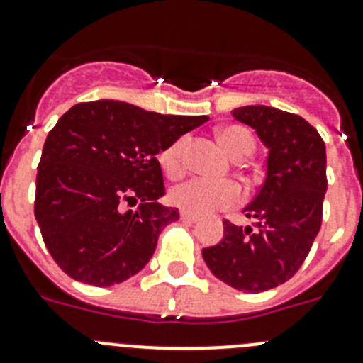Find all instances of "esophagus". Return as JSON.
Segmentation results:
<instances>
[{"label":"esophagus","instance_id":"1","mask_svg":"<svg viewBox=\"0 0 363 363\" xmlns=\"http://www.w3.org/2000/svg\"><path fill=\"white\" fill-rule=\"evenodd\" d=\"M179 216H182V220L184 221H189V223H194V221L200 220V216H198V214L187 213V211H182V214H179Z\"/></svg>","mask_w":363,"mask_h":363}]
</instances>
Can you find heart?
Returning a JSON list of instances; mask_svg holds the SVG:
<instances>
[{
  "label": "heart",
  "mask_w": 363,
  "mask_h": 363,
  "mask_svg": "<svg viewBox=\"0 0 363 363\" xmlns=\"http://www.w3.org/2000/svg\"><path fill=\"white\" fill-rule=\"evenodd\" d=\"M218 140L221 147L233 156L234 160H242L255 150V138L245 127L240 125H227L218 130ZM185 138H179L174 143L160 152V163L167 176L176 178L184 171ZM172 203L179 209L194 214L213 213L218 209H230L243 200V191L236 182H213L205 178H191L184 184L172 187L169 194Z\"/></svg>",
  "instance_id": "heart-1"
}]
</instances>
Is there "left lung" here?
<instances>
[{"label": "left lung", "mask_w": 363, "mask_h": 363, "mask_svg": "<svg viewBox=\"0 0 363 363\" xmlns=\"http://www.w3.org/2000/svg\"><path fill=\"white\" fill-rule=\"evenodd\" d=\"M233 116L256 130L269 149L267 176L245 207L256 227L223 221V240L201 251L218 280L243 293H262L293 278L322 225L327 191L325 143L298 114L249 105Z\"/></svg>", "instance_id": "1"}]
</instances>
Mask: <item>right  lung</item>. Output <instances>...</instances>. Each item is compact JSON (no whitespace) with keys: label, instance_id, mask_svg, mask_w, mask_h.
<instances>
[{"label":"right lung","instance_id":"obj_1","mask_svg":"<svg viewBox=\"0 0 363 363\" xmlns=\"http://www.w3.org/2000/svg\"><path fill=\"white\" fill-rule=\"evenodd\" d=\"M207 120L112 99L74 105L57 120L38 165L34 214L63 272L108 287L145 267L163 227L179 218L158 203L156 154Z\"/></svg>","mask_w":363,"mask_h":363}]
</instances>
